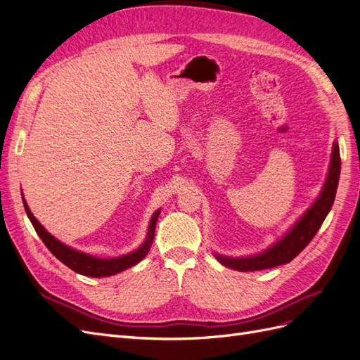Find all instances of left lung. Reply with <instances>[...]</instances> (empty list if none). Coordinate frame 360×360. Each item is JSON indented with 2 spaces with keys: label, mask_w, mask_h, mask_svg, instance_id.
<instances>
[{
  "label": "left lung",
  "mask_w": 360,
  "mask_h": 360,
  "mask_svg": "<svg viewBox=\"0 0 360 360\" xmlns=\"http://www.w3.org/2000/svg\"><path fill=\"white\" fill-rule=\"evenodd\" d=\"M341 172V156H340V146L333 143L332 148V159L329 174L323 191L320 192L317 201H315L309 209L304 212L300 219L290 228V231L276 242L274 246L266 249L264 252L252 257H242V258H231L214 254L221 264L230 267L238 271H255L271 269L281 264H287L291 259L296 258L302 250L308 246L314 236L317 234L326 216L330 212L332 204L335 201L338 181H340Z\"/></svg>",
  "instance_id": "left-lung-1"
}]
</instances>
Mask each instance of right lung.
Instances as JSON below:
<instances>
[{"mask_svg":"<svg viewBox=\"0 0 360 360\" xmlns=\"http://www.w3.org/2000/svg\"><path fill=\"white\" fill-rule=\"evenodd\" d=\"M22 201H24V207H25L28 219L31 221L32 226H34V230L39 234V237L41 238V242L45 243V246L51 250V252L56 255L63 264H66L69 269L76 271V274L91 276V278L111 276V275L120 274V271H123L129 267L138 264L139 261L148 254L151 243H153L156 222H158V217L160 213V210H158L153 213V216H151L146 242L141 245L136 250H134V252L122 255V257H115V258H97L90 254L81 252V250L69 248L68 245H64L60 240H57V238L52 234H49L45 230V226H41V224L36 219L34 216H32L30 207L27 205L25 198H22Z\"/></svg>","mask_w":360,"mask_h":360,"instance_id":"obj_1","label":"right lung"}]
</instances>
